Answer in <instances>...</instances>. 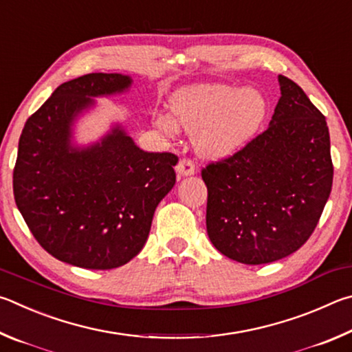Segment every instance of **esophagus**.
<instances>
[{"mask_svg":"<svg viewBox=\"0 0 352 352\" xmlns=\"http://www.w3.org/2000/svg\"><path fill=\"white\" fill-rule=\"evenodd\" d=\"M176 171L181 176H192L195 175V165L190 159H181L179 164L176 165Z\"/></svg>","mask_w":352,"mask_h":352,"instance_id":"1","label":"esophagus"}]
</instances>
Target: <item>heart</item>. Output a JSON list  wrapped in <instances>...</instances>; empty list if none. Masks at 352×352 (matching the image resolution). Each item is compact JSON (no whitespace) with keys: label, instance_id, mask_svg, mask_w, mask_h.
Segmentation results:
<instances>
[{"label":"heart","instance_id":"b5f03b06","mask_svg":"<svg viewBox=\"0 0 352 352\" xmlns=\"http://www.w3.org/2000/svg\"><path fill=\"white\" fill-rule=\"evenodd\" d=\"M171 116L160 117L159 125L170 133L181 126L196 135L202 156H233L260 131L269 103L260 91L230 85H199L177 92L171 98Z\"/></svg>","mask_w":352,"mask_h":352}]
</instances>
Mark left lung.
I'll return each instance as SVG.
<instances>
[{
  "instance_id": "obj_1",
  "label": "left lung",
  "mask_w": 352,
  "mask_h": 352,
  "mask_svg": "<svg viewBox=\"0 0 352 352\" xmlns=\"http://www.w3.org/2000/svg\"><path fill=\"white\" fill-rule=\"evenodd\" d=\"M278 82L266 131L202 170L208 238L227 258L254 266L289 256L309 239L334 176L324 116L291 78Z\"/></svg>"
}]
</instances>
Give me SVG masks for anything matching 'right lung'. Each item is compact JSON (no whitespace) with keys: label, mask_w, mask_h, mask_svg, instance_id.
<instances>
[{"label":"right lung","mask_w":352,"mask_h":352,"mask_svg":"<svg viewBox=\"0 0 352 352\" xmlns=\"http://www.w3.org/2000/svg\"><path fill=\"white\" fill-rule=\"evenodd\" d=\"M131 83L123 74L94 72L60 85L18 142V210L41 248L72 266L107 270L131 261L176 182L177 156L140 150L119 123L94 144H74L76 120L94 98Z\"/></svg>","instance_id":"add662e5"}]
</instances>
